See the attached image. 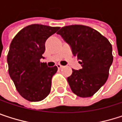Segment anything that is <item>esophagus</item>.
Wrapping results in <instances>:
<instances>
[{
    "label": "esophagus",
    "mask_w": 122,
    "mask_h": 122,
    "mask_svg": "<svg viewBox=\"0 0 122 122\" xmlns=\"http://www.w3.org/2000/svg\"><path fill=\"white\" fill-rule=\"evenodd\" d=\"M56 66H57V68H58L59 69H61L62 68H63V66H61V64H57V65H56Z\"/></svg>",
    "instance_id": "obj_1"
}]
</instances>
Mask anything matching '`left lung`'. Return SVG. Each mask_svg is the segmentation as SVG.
<instances>
[{"label":"left lung","mask_w":122,"mask_h":122,"mask_svg":"<svg viewBox=\"0 0 122 122\" xmlns=\"http://www.w3.org/2000/svg\"><path fill=\"white\" fill-rule=\"evenodd\" d=\"M71 46L82 68L73 70L67 81L71 90L81 97L92 96L104 85L113 61L109 40L97 30L81 25L63 27L57 32Z\"/></svg>","instance_id":"left-lung-1"}]
</instances>
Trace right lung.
Masks as SVG:
<instances>
[{"instance_id":"add662e5","label":"right lung","mask_w":122,"mask_h":122,"mask_svg":"<svg viewBox=\"0 0 122 122\" xmlns=\"http://www.w3.org/2000/svg\"><path fill=\"white\" fill-rule=\"evenodd\" d=\"M59 27L33 24L22 29L12 40L7 56L8 73L20 95L30 102L45 99L58 68L48 67L40 59L46 39Z\"/></svg>"}]
</instances>
